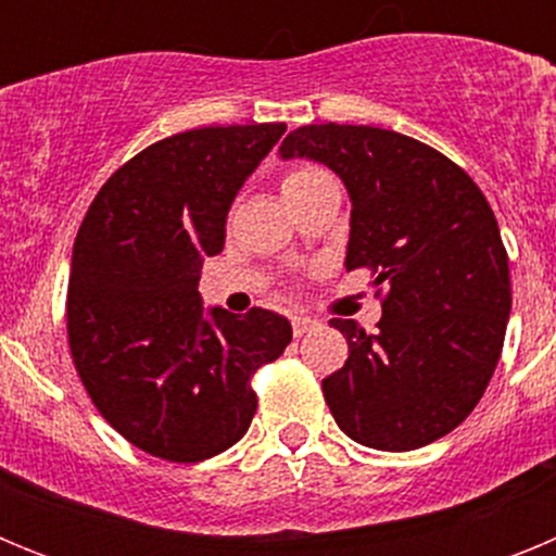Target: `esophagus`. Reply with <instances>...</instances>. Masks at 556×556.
<instances>
[{"label":"esophagus","mask_w":556,"mask_h":556,"mask_svg":"<svg viewBox=\"0 0 556 556\" xmlns=\"http://www.w3.org/2000/svg\"><path fill=\"white\" fill-rule=\"evenodd\" d=\"M314 326H317V320H312V317H292V331H294V337H303V333L312 331Z\"/></svg>","instance_id":"1"}]
</instances>
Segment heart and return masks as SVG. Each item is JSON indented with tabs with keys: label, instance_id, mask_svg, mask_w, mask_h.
I'll return each instance as SVG.
<instances>
[{
	"label": "heart",
	"instance_id": "1",
	"mask_svg": "<svg viewBox=\"0 0 556 556\" xmlns=\"http://www.w3.org/2000/svg\"><path fill=\"white\" fill-rule=\"evenodd\" d=\"M320 178H328V175L323 169H317V166H298V169H292L287 178H283V184H281L283 198H287V194H292V191L303 189V186L314 184V180H320Z\"/></svg>",
	"mask_w": 556,
	"mask_h": 556
}]
</instances>
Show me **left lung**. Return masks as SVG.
<instances>
[{
    "label": "left lung",
    "mask_w": 556,
    "mask_h": 556,
    "mask_svg": "<svg viewBox=\"0 0 556 556\" xmlns=\"http://www.w3.org/2000/svg\"><path fill=\"white\" fill-rule=\"evenodd\" d=\"M281 159L326 164L351 198L345 267L384 287L381 320H331L348 362L323 378L333 420L378 451H415L473 412L498 365L513 289L507 250L479 186L443 152L395 130L306 125Z\"/></svg>",
    "instance_id": "1"
}]
</instances>
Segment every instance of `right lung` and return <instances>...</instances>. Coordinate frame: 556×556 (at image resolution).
Masks as SVG:
<instances>
[{
	"label": "right lung",
	"mask_w": 556,
	"mask_h": 556,
	"mask_svg": "<svg viewBox=\"0 0 556 556\" xmlns=\"http://www.w3.org/2000/svg\"><path fill=\"white\" fill-rule=\"evenodd\" d=\"M283 132V122L200 127L150 144L77 230L72 358L100 415L159 459L203 462L239 443L258 404L250 378L292 342L281 314L205 308L198 292L230 203Z\"/></svg>",
	"instance_id": "add662e5"
}]
</instances>
